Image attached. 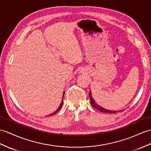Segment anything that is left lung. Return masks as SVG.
Listing matches in <instances>:
<instances>
[{"mask_svg":"<svg viewBox=\"0 0 151 151\" xmlns=\"http://www.w3.org/2000/svg\"><path fill=\"white\" fill-rule=\"evenodd\" d=\"M89 97H90V102H91V105L93 106V107H94L95 109H97L98 110H99L100 111H102V112H104V113H116V112H118L117 111H110V110H108L106 109H104L102 107H101V106H100L99 105H98L96 102H95L94 99H93L92 96H91V91H90L89 93ZM122 111H123V110H122Z\"/></svg>","mask_w":151,"mask_h":151,"instance_id":"left-lung-1","label":"left lung"}]
</instances>
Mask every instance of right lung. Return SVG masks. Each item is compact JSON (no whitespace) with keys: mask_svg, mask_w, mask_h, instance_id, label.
Segmentation results:
<instances>
[{"mask_svg":"<svg viewBox=\"0 0 151 151\" xmlns=\"http://www.w3.org/2000/svg\"><path fill=\"white\" fill-rule=\"evenodd\" d=\"M63 95H64V93H63ZM63 100H62V101H61V104H60V106H59V107H58V108L57 109V110H56V111H55V112H54L53 113H52V114H50V115H54V114H55V113H56L58 111H59V110H60V108H61V106H62V105H63Z\"/></svg>","mask_w":151,"mask_h":151,"instance_id":"obj_1","label":"right lung"}]
</instances>
